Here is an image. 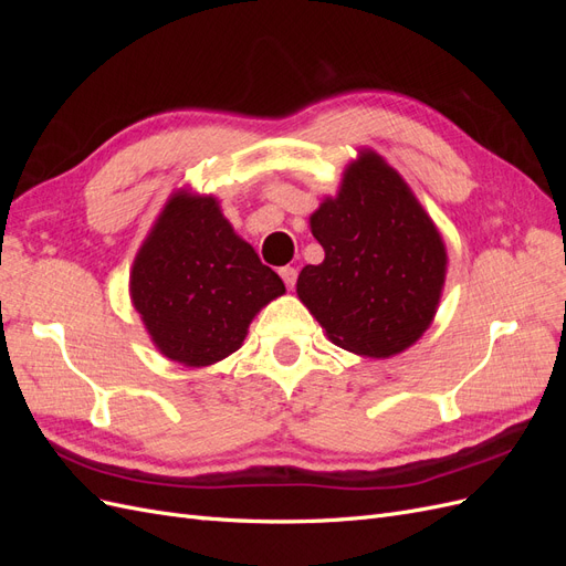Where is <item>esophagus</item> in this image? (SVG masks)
Wrapping results in <instances>:
<instances>
[{"instance_id": "34e87169", "label": "esophagus", "mask_w": 566, "mask_h": 566, "mask_svg": "<svg viewBox=\"0 0 566 566\" xmlns=\"http://www.w3.org/2000/svg\"><path fill=\"white\" fill-rule=\"evenodd\" d=\"M279 273H281V279H283V283H285V287L293 290L295 283H297V269H295V266H283Z\"/></svg>"}]
</instances>
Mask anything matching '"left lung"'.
<instances>
[{
    "label": "left lung",
    "mask_w": 566,
    "mask_h": 566,
    "mask_svg": "<svg viewBox=\"0 0 566 566\" xmlns=\"http://www.w3.org/2000/svg\"><path fill=\"white\" fill-rule=\"evenodd\" d=\"M325 250L297 295L325 333L361 356L399 354L427 331L447 276V248L406 181L373 150L349 165L337 198L312 214Z\"/></svg>",
    "instance_id": "1"
}]
</instances>
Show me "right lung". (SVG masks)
I'll return each mask as SVG.
<instances>
[{"label":"right lung","mask_w":566,"mask_h":566,"mask_svg":"<svg viewBox=\"0 0 566 566\" xmlns=\"http://www.w3.org/2000/svg\"><path fill=\"white\" fill-rule=\"evenodd\" d=\"M129 290L156 347L200 368L241 347L254 314L285 285L233 233L212 196L181 193L136 254Z\"/></svg>","instance_id":"obj_1"}]
</instances>
